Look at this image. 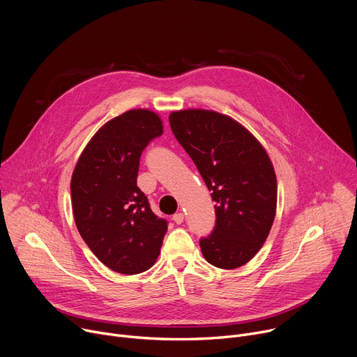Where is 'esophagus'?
<instances>
[{
  "label": "esophagus",
  "instance_id": "34e87169",
  "mask_svg": "<svg viewBox=\"0 0 357 357\" xmlns=\"http://www.w3.org/2000/svg\"><path fill=\"white\" fill-rule=\"evenodd\" d=\"M172 220H174L176 225H182V223H183V213H182V212L175 213V215L172 216Z\"/></svg>",
  "mask_w": 357,
  "mask_h": 357
}]
</instances>
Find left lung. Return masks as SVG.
Segmentation results:
<instances>
[{"instance_id": "left-lung-1", "label": "left lung", "mask_w": 357, "mask_h": 357, "mask_svg": "<svg viewBox=\"0 0 357 357\" xmlns=\"http://www.w3.org/2000/svg\"><path fill=\"white\" fill-rule=\"evenodd\" d=\"M169 124L216 202V225L200 238L218 268L248 263L263 247L277 211V178L264 146L229 116L200 109L172 112Z\"/></svg>"}]
</instances>
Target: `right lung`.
<instances>
[{
    "mask_svg": "<svg viewBox=\"0 0 357 357\" xmlns=\"http://www.w3.org/2000/svg\"><path fill=\"white\" fill-rule=\"evenodd\" d=\"M162 132L154 112L128 110L93 135L72 175L77 230L94 256L120 274H139L154 266L168 229L137 186L142 151Z\"/></svg>",
    "mask_w": 357,
    "mask_h": 357,
    "instance_id": "right-lung-1",
    "label": "right lung"
}]
</instances>
